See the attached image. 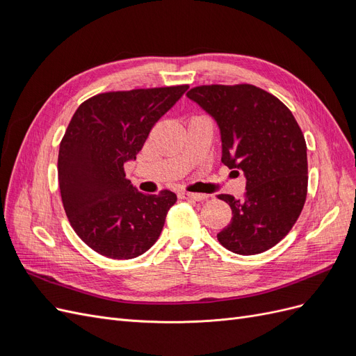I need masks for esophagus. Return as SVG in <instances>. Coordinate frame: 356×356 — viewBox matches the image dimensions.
I'll use <instances>...</instances> for the list:
<instances>
[{
  "instance_id": "1",
  "label": "esophagus",
  "mask_w": 356,
  "mask_h": 356,
  "mask_svg": "<svg viewBox=\"0 0 356 356\" xmlns=\"http://www.w3.org/2000/svg\"><path fill=\"white\" fill-rule=\"evenodd\" d=\"M179 197L188 199V200H193V202H204L208 199L207 195H200V193H187V191L179 193Z\"/></svg>"
}]
</instances>
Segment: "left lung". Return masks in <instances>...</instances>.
<instances>
[{
  "instance_id": "left-lung-1",
  "label": "left lung",
  "mask_w": 356,
  "mask_h": 356,
  "mask_svg": "<svg viewBox=\"0 0 356 356\" xmlns=\"http://www.w3.org/2000/svg\"><path fill=\"white\" fill-rule=\"evenodd\" d=\"M187 96L217 122L222 163L246 179L243 199L218 195L233 213L220 243L241 255L270 250L293 229L307 195V147L293 113L251 84L199 86Z\"/></svg>"
}]
</instances>
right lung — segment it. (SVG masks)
I'll use <instances>...</instances> for the list:
<instances>
[{
	"label": "right lung",
	"mask_w": 356,
	"mask_h": 356,
	"mask_svg": "<svg viewBox=\"0 0 356 356\" xmlns=\"http://www.w3.org/2000/svg\"><path fill=\"white\" fill-rule=\"evenodd\" d=\"M188 86L108 92L84 101L59 145L63 208L79 238L98 254L131 260L152 248L177 195H144L124 175L152 127Z\"/></svg>",
	"instance_id": "1"
}]
</instances>
